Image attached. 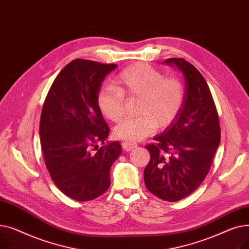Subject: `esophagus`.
Segmentation results:
<instances>
[{
  "label": "esophagus",
  "mask_w": 249,
  "mask_h": 249,
  "mask_svg": "<svg viewBox=\"0 0 249 249\" xmlns=\"http://www.w3.org/2000/svg\"><path fill=\"white\" fill-rule=\"evenodd\" d=\"M122 147H123V149H124V150H126V151H130V150H132V149L136 148V147H137V144H136V143H132V142L125 141V142H123V143H122Z\"/></svg>",
  "instance_id": "obj_1"
}]
</instances>
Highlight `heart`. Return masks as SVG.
<instances>
[{
	"mask_svg": "<svg viewBox=\"0 0 249 249\" xmlns=\"http://www.w3.org/2000/svg\"><path fill=\"white\" fill-rule=\"evenodd\" d=\"M124 96L139 97L136 117H128L118 124L115 135L128 142H136L152 134L158 125H171L184 107V84L174 76L144 62H137L123 70L114 87L103 89L98 106L107 119L117 122L124 114Z\"/></svg>",
	"mask_w": 249,
	"mask_h": 249,
	"instance_id": "1",
	"label": "heart"
}]
</instances>
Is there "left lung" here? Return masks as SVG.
<instances>
[{
	"label": "left lung",
	"instance_id": "obj_1",
	"mask_svg": "<svg viewBox=\"0 0 249 249\" xmlns=\"http://www.w3.org/2000/svg\"><path fill=\"white\" fill-rule=\"evenodd\" d=\"M186 78V98L177 119L145 148L150 160L144 169L147 190L156 197L177 202L188 197L207 177L219 146L217 109L205 78L184 58H167Z\"/></svg>",
	"mask_w": 249,
	"mask_h": 249
}]
</instances>
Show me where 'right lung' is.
I'll return each mask as SVG.
<instances>
[{
	"label": "right lung",
	"instance_id": "obj_1",
	"mask_svg": "<svg viewBox=\"0 0 249 249\" xmlns=\"http://www.w3.org/2000/svg\"><path fill=\"white\" fill-rule=\"evenodd\" d=\"M116 67L71 61L43 104L39 134L45 165L54 185L75 201L94 200L109 189L111 166L122 152L118 141L105 142L110 128L98 106L102 83Z\"/></svg>",
	"mask_w": 249,
	"mask_h": 249
}]
</instances>
